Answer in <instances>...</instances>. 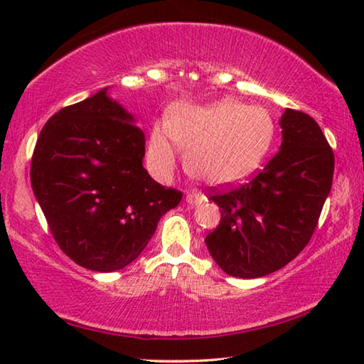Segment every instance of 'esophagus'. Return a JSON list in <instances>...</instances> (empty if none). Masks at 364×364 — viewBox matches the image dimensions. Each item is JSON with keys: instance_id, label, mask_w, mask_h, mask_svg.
<instances>
[{"instance_id": "1", "label": "esophagus", "mask_w": 364, "mask_h": 364, "mask_svg": "<svg viewBox=\"0 0 364 364\" xmlns=\"http://www.w3.org/2000/svg\"><path fill=\"white\" fill-rule=\"evenodd\" d=\"M204 200V196H202L199 191H196V189H191V191H188V194H186V202L189 205H197V204H200V202Z\"/></svg>"}]
</instances>
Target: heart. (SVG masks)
<instances>
[{"label": "heart", "mask_w": 364, "mask_h": 364, "mask_svg": "<svg viewBox=\"0 0 364 364\" xmlns=\"http://www.w3.org/2000/svg\"><path fill=\"white\" fill-rule=\"evenodd\" d=\"M273 136V119L263 107L232 100L205 106L180 102L170 110L165 128H152L147 162L157 176H170L178 144L186 147L184 165L191 175L213 186H228L260 167Z\"/></svg>", "instance_id": "obj_1"}]
</instances>
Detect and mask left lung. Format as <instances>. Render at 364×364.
<instances>
[{"label": "left lung", "mask_w": 364, "mask_h": 364, "mask_svg": "<svg viewBox=\"0 0 364 364\" xmlns=\"http://www.w3.org/2000/svg\"><path fill=\"white\" fill-rule=\"evenodd\" d=\"M279 152L260 173L208 199L221 220L205 245L226 274L254 279L292 262L310 241L328 199L334 152L318 123L286 109Z\"/></svg>", "instance_id": "8db88e82"}]
</instances>
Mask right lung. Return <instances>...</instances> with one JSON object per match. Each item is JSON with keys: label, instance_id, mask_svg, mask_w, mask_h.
<instances>
[{"label": "right lung", "instance_id": "right-lung-1", "mask_svg": "<svg viewBox=\"0 0 364 364\" xmlns=\"http://www.w3.org/2000/svg\"><path fill=\"white\" fill-rule=\"evenodd\" d=\"M146 138L107 88L49 119L32 156L30 181L60 250L91 271L138 258L162 215L181 200L143 167Z\"/></svg>", "mask_w": 364, "mask_h": 364}]
</instances>
